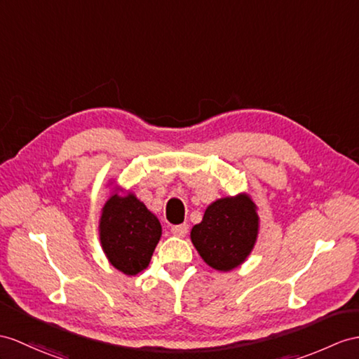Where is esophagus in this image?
<instances>
[{
	"mask_svg": "<svg viewBox=\"0 0 359 359\" xmlns=\"http://www.w3.org/2000/svg\"><path fill=\"white\" fill-rule=\"evenodd\" d=\"M173 236H178V238H186V234L189 233V225L187 224H181V225H173L170 229Z\"/></svg>",
	"mask_w": 359,
	"mask_h": 359,
	"instance_id": "obj_1",
	"label": "esophagus"
}]
</instances>
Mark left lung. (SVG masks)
<instances>
[{
	"instance_id": "8db88e82",
	"label": "left lung",
	"mask_w": 359,
	"mask_h": 359,
	"mask_svg": "<svg viewBox=\"0 0 359 359\" xmlns=\"http://www.w3.org/2000/svg\"><path fill=\"white\" fill-rule=\"evenodd\" d=\"M257 229L255 203L247 195H239L208 205L203 222L191 229L190 238L207 265L230 271L251 252Z\"/></svg>"
}]
</instances>
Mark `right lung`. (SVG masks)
<instances>
[{
    "mask_svg": "<svg viewBox=\"0 0 359 359\" xmlns=\"http://www.w3.org/2000/svg\"><path fill=\"white\" fill-rule=\"evenodd\" d=\"M161 238L160 221L134 196L112 195L100 217V242L111 264L135 276L147 268Z\"/></svg>",
    "mask_w": 359,
    "mask_h": 359,
    "instance_id": "right-lung-1",
    "label": "right lung"
}]
</instances>
